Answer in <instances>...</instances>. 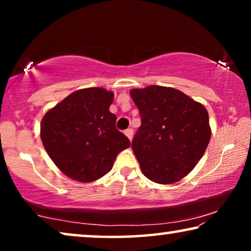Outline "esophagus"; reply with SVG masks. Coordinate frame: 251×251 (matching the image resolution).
I'll list each match as a JSON object with an SVG mask.
<instances>
[{
	"label": "esophagus",
	"instance_id": "obj_1",
	"mask_svg": "<svg viewBox=\"0 0 251 251\" xmlns=\"http://www.w3.org/2000/svg\"><path fill=\"white\" fill-rule=\"evenodd\" d=\"M125 135L128 137V138L131 140L132 139V135H133V130L131 129V128H129V129H126V130H125Z\"/></svg>",
	"mask_w": 251,
	"mask_h": 251
}]
</instances>
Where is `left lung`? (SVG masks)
Instances as JSON below:
<instances>
[{
    "mask_svg": "<svg viewBox=\"0 0 251 251\" xmlns=\"http://www.w3.org/2000/svg\"><path fill=\"white\" fill-rule=\"evenodd\" d=\"M130 96L142 119L131 146L143 174L157 184L187 176L210 140L207 109L184 92L161 85L132 89Z\"/></svg>",
    "mask_w": 251,
    "mask_h": 251,
    "instance_id": "left-lung-1",
    "label": "left lung"
}]
</instances>
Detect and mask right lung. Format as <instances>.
I'll list each match as a JSON object with an SVG mask.
<instances>
[{
  "mask_svg": "<svg viewBox=\"0 0 251 251\" xmlns=\"http://www.w3.org/2000/svg\"><path fill=\"white\" fill-rule=\"evenodd\" d=\"M114 94L102 88L72 92L49 109L41 122V139L53 163L67 177L82 183L111 171L116 155L130 140L115 126L109 112Z\"/></svg>",
  "mask_w": 251,
  "mask_h": 251,
  "instance_id": "add662e5",
  "label": "right lung"
}]
</instances>
